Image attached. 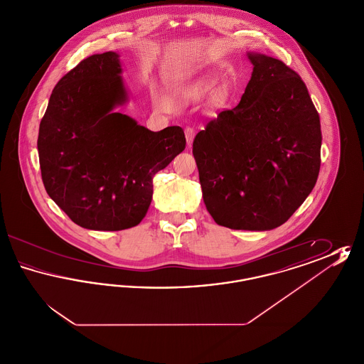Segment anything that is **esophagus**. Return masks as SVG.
Instances as JSON below:
<instances>
[{
    "label": "esophagus",
    "mask_w": 364,
    "mask_h": 364,
    "mask_svg": "<svg viewBox=\"0 0 364 364\" xmlns=\"http://www.w3.org/2000/svg\"><path fill=\"white\" fill-rule=\"evenodd\" d=\"M184 132H186V139H187V144L191 146V143H192V140L195 138V129L192 128V127H187L186 129H184Z\"/></svg>",
    "instance_id": "obj_1"
}]
</instances>
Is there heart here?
<instances>
[{"mask_svg":"<svg viewBox=\"0 0 364 364\" xmlns=\"http://www.w3.org/2000/svg\"><path fill=\"white\" fill-rule=\"evenodd\" d=\"M215 80L211 77H205L198 82H195L192 86L187 90V95L192 100H200L206 97L208 92L214 88ZM230 97V91L226 86H220L211 95V104L214 106H224L228 102ZM154 104L161 109V110H172L173 109V102L172 100L161 92L154 94Z\"/></svg>","mask_w":364,"mask_h":364,"instance_id":"b5f03b06","label":"heart"}]
</instances>
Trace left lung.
I'll list each match as a JSON object with an SVG mask.
<instances>
[{"label":"left lung","mask_w":364,"mask_h":364,"mask_svg":"<svg viewBox=\"0 0 364 364\" xmlns=\"http://www.w3.org/2000/svg\"><path fill=\"white\" fill-rule=\"evenodd\" d=\"M254 65L242 100L193 139L203 202L218 225L270 230L310 195L321 168V122L301 77L277 58Z\"/></svg>","instance_id":"1"}]
</instances>
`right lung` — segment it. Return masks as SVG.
<instances>
[{
	"label": "right lung",
	"mask_w": 364,
	"mask_h": 364,
	"mask_svg": "<svg viewBox=\"0 0 364 364\" xmlns=\"http://www.w3.org/2000/svg\"><path fill=\"white\" fill-rule=\"evenodd\" d=\"M119 57L92 54L63 76L39 125L45 190L91 230L138 225L153 199V177L186 149L183 128L153 132L114 112L128 101Z\"/></svg>",
	"instance_id": "right-lung-1"
}]
</instances>
